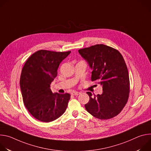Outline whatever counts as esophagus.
I'll return each instance as SVG.
<instances>
[{"label":"esophagus","mask_w":151,"mask_h":151,"mask_svg":"<svg viewBox=\"0 0 151 151\" xmlns=\"http://www.w3.org/2000/svg\"><path fill=\"white\" fill-rule=\"evenodd\" d=\"M80 94H81V93L78 92V91H74V92L72 93V94L73 95V96H78V95H79Z\"/></svg>","instance_id":"esophagus-1"}]
</instances>
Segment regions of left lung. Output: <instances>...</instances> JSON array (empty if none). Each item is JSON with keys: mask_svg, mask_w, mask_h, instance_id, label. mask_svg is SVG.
<instances>
[{"mask_svg": "<svg viewBox=\"0 0 151 151\" xmlns=\"http://www.w3.org/2000/svg\"><path fill=\"white\" fill-rule=\"evenodd\" d=\"M93 71L92 81L102 85L101 94L87 92L89 101L86 110L100 119H109L118 115L125 106L130 92V80L124 59L116 50L97 44L78 50Z\"/></svg>", "mask_w": 151, "mask_h": 151, "instance_id": "8db88e82", "label": "left lung"}]
</instances>
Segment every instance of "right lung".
Instances as JSON below:
<instances>
[{
  "instance_id": "obj_1",
  "label": "right lung",
  "mask_w": 151,
  "mask_h": 151,
  "mask_svg": "<svg viewBox=\"0 0 151 151\" xmlns=\"http://www.w3.org/2000/svg\"><path fill=\"white\" fill-rule=\"evenodd\" d=\"M70 52L41 50L24 64L19 81L23 102L30 114L40 121H53L67 108L70 95L52 93L50 85L57 75L60 63Z\"/></svg>"
}]
</instances>
